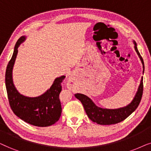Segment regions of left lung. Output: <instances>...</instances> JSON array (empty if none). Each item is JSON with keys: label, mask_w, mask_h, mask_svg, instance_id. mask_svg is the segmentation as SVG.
Returning <instances> with one entry per match:
<instances>
[{"label": "left lung", "mask_w": 151, "mask_h": 151, "mask_svg": "<svg viewBox=\"0 0 151 151\" xmlns=\"http://www.w3.org/2000/svg\"><path fill=\"white\" fill-rule=\"evenodd\" d=\"M133 43L134 44L135 51L137 53L142 65H143L144 73V63L143 59L138 51L135 41H133ZM142 94H143V77H142L137 92H136L135 96L131 103L123 108H117V109L102 108L96 106L94 104V102L85 94L77 93L75 94V96L83 104L86 114L90 120L97 124H101V125H111V124H115L124 121L137 109L141 101Z\"/></svg>", "instance_id": "8db88e82"}]
</instances>
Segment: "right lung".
<instances>
[{
	"label": "right lung",
	"mask_w": 151,
	"mask_h": 151,
	"mask_svg": "<svg viewBox=\"0 0 151 151\" xmlns=\"http://www.w3.org/2000/svg\"><path fill=\"white\" fill-rule=\"evenodd\" d=\"M25 39L23 36L17 41L6 69L5 86L9 106L14 113L26 123L39 127H47L55 124L61 116L62 108L59 94L62 90L61 83L65 76L56 78L50 89L39 96L29 97L20 94L14 85L12 70L18 47Z\"/></svg>",
	"instance_id": "1"
}]
</instances>
